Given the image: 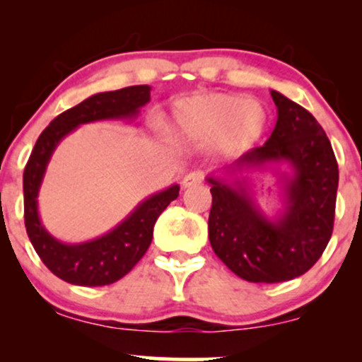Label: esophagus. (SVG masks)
Returning <instances> with one entry per match:
<instances>
[{
    "label": "esophagus",
    "instance_id": "1",
    "mask_svg": "<svg viewBox=\"0 0 362 362\" xmlns=\"http://www.w3.org/2000/svg\"><path fill=\"white\" fill-rule=\"evenodd\" d=\"M202 180H204L202 172H190V173H187V175L184 177V180H182V187H184V189H192V187L201 184Z\"/></svg>",
    "mask_w": 362,
    "mask_h": 362
}]
</instances>
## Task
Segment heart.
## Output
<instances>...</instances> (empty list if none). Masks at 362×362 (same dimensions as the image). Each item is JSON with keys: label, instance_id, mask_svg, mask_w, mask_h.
<instances>
[{"label": "heart", "instance_id": "heart-1", "mask_svg": "<svg viewBox=\"0 0 362 362\" xmlns=\"http://www.w3.org/2000/svg\"><path fill=\"white\" fill-rule=\"evenodd\" d=\"M175 122L194 138L219 136L224 151H240L264 136L269 114L260 102L242 95L209 93L178 103Z\"/></svg>", "mask_w": 362, "mask_h": 362}]
</instances>
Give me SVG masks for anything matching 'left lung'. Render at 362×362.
Returning <instances> with one entry per match:
<instances>
[{
	"label": "left lung",
	"instance_id": "1",
	"mask_svg": "<svg viewBox=\"0 0 362 362\" xmlns=\"http://www.w3.org/2000/svg\"><path fill=\"white\" fill-rule=\"evenodd\" d=\"M277 122L264 146L231 165V172L288 163L286 209L276 221L262 214L245 178L207 177L213 194L209 242L216 255L248 282H282L308 272L334 231L339 167L323 127L308 110L272 90Z\"/></svg>",
	"mask_w": 362,
	"mask_h": 362
}]
</instances>
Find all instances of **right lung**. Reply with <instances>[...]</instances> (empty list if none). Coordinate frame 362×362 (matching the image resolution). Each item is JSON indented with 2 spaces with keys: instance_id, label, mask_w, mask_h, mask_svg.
Listing matches in <instances>:
<instances>
[{
  "instance_id": "1",
  "label": "right lung",
  "mask_w": 362,
  "mask_h": 362,
  "mask_svg": "<svg viewBox=\"0 0 362 362\" xmlns=\"http://www.w3.org/2000/svg\"><path fill=\"white\" fill-rule=\"evenodd\" d=\"M148 85L103 91L68 109L44 129L23 172V218L27 235L45 267L59 279L76 286H107L134 267L151 245L158 216L178 197L180 187L153 194L107 235L91 242L69 245L47 233L40 223L37 195L54 149L64 136L86 122L103 119L136 117L149 102Z\"/></svg>"
}]
</instances>
